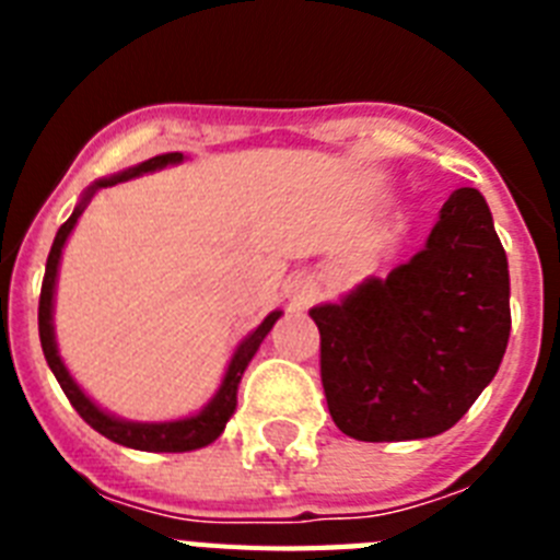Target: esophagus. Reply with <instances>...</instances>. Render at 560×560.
I'll return each mask as SVG.
<instances>
[{"instance_id":"obj_1","label":"esophagus","mask_w":560,"mask_h":560,"mask_svg":"<svg viewBox=\"0 0 560 560\" xmlns=\"http://www.w3.org/2000/svg\"><path fill=\"white\" fill-rule=\"evenodd\" d=\"M311 296H314V289H311V283H300V289L294 291V300L300 305H305V303H311Z\"/></svg>"}]
</instances>
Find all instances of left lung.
<instances>
[{
  "mask_svg": "<svg viewBox=\"0 0 560 560\" xmlns=\"http://www.w3.org/2000/svg\"><path fill=\"white\" fill-rule=\"evenodd\" d=\"M311 319L330 418L348 438L398 443L452 429L511 336L508 255L482 192L454 190L412 260Z\"/></svg>",
  "mask_w": 560,
  "mask_h": 560,
  "instance_id": "1",
  "label": "left lung"
}]
</instances>
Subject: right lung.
I'll use <instances>...</instances> for the list:
<instances>
[{"mask_svg": "<svg viewBox=\"0 0 560 560\" xmlns=\"http://www.w3.org/2000/svg\"><path fill=\"white\" fill-rule=\"evenodd\" d=\"M182 160H185L182 153H160V156H153V160L140 162L137 167H128V171L117 173V176H112V179H101L89 187V190L83 192L81 205H78L75 212L63 221L56 241H52V249H49V257H47V269H44L42 296H38V336H42L44 359H47L49 370H52V375H56L58 384H61L69 404H72L75 412L81 415V418L86 420L89 427L95 429V432H101L103 438L114 440V443H120V446L137 448V452H167V454L192 452V448H205L210 446L212 440H219L226 427V420L232 418V412H235L237 407V384H241V375H244V370L249 368L252 355L257 353V348H260V341H264L266 334L271 330V325L280 319V311H271L264 323L257 325V328L252 330L241 345H237L235 355H232L230 368H226V375L224 381H221L215 398H212L199 415H192V418H185V420H167V423H133V420L114 418V415L103 412L101 407H95V404L83 395V389L78 387L75 378L69 375V370L63 368V361L56 348V334H52V296H56L58 264H61V249L63 244H67L69 232H72V226L78 224L81 212L86 210L89 199L95 196V190H101V187H112L117 185V182L133 179V176H140V173L160 171V167L165 165H176V162Z\"/></svg>", "mask_w": 560, "mask_h": 560, "instance_id": "1", "label": "right lung"}]
</instances>
